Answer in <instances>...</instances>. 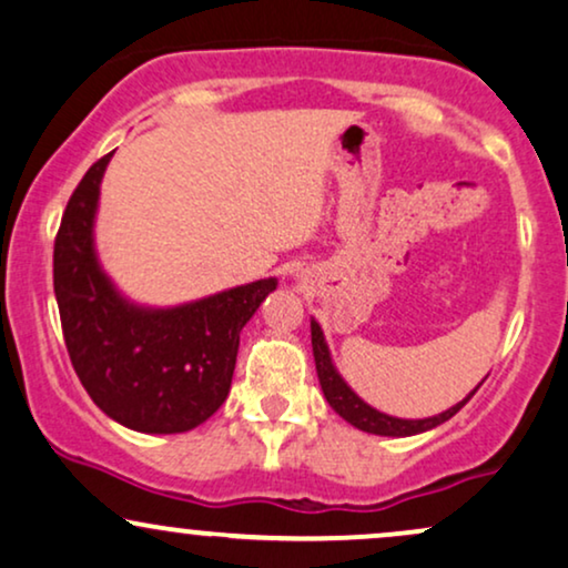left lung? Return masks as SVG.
Wrapping results in <instances>:
<instances>
[{
    "label": "left lung",
    "instance_id": "obj_1",
    "mask_svg": "<svg viewBox=\"0 0 568 568\" xmlns=\"http://www.w3.org/2000/svg\"><path fill=\"white\" fill-rule=\"evenodd\" d=\"M311 342H313V358H316L318 382H321V389H324L326 403L332 405V408L337 410L347 424H353L355 429L368 432V434H379V437H413V434L429 432V429H434V426L445 424L447 418H453L455 413H458L468 400H471L474 392L479 389V387H474V392H468L464 400L455 403L453 408L437 413V416L397 418V416H389V413L371 408L366 400H361V397L349 389V384L342 379L337 366H334L332 353H328V345H326V337H324V332H321L316 318H311Z\"/></svg>",
    "mask_w": 568,
    "mask_h": 568
}]
</instances>
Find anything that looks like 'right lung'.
<instances>
[{
    "mask_svg": "<svg viewBox=\"0 0 568 568\" xmlns=\"http://www.w3.org/2000/svg\"><path fill=\"white\" fill-rule=\"evenodd\" d=\"M110 158L75 186L54 240L62 337L83 389L113 422L144 434L189 432L229 397L240 332L278 282L261 278L173 307L131 303L94 247Z\"/></svg>",
    "mask_w": 568,
    "mask_h": 568,
    "instance_id": "right-lung-1",
    "label": "right lung"
}]
</instances>
